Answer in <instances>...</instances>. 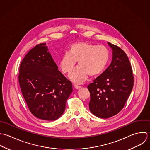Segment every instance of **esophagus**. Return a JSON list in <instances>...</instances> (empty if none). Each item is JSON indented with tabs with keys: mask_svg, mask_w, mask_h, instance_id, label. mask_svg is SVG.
<instances>
[{
	"mask_svg": "<svg viewBox=\"0 0 150 150\" xmlns=\"http://www.w3.org/2000/svg\"><path fill=\"white\" fill-rule=\"evenodd\" d=\"M74 87H75V88L76 89H79L81 88V86H78V85H74Z\"/></svg>",
	"mask_w": 150,
	"mask_h": 150,
	"instance_id": "obj_1",
	"label": "esophagus"
}]
</instances>
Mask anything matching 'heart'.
<instances>
[{
  "label": "heart",
  "instance_id": "heart-1",
  "mask_svg": "<svg viewBox=\"0 0 150 150\" xmlns=\"http://www.w3.org/2000/svg\"><path fill=\"white\" fill-rule=\"evenodd\" d=\"M110 54L104 46H97L88 42H77L71 45L69 53L61 57L60 67L65 74H70L76 62L78 65L70 75V79L77 83H82L88 78L100 75L106 67Z\"/></svg>",
  "mask_w": 150,
  "mask_h": 150
}]
</instances>
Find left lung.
Returning a JSON list of instances; mask_svg holds the SVG:
<instances>
[{
  "label": "left lung",
  "instance_id": "1",
  "mask_svg": "<svg viewBox=\"0 0 150 150\" xmlns=\"http://www.w3.org/2000/svg\"><path fill=\"white\" fill-rule=\"evenodd\" d=\"M112 49L110 66L88 85L89 109L100 118H108L118 114L124 107L133 87L134 78L129 60L118 46L108 42Z\"/></svg>",
  "mask_w": 150,
  "mask_h": 150
}]
</instances>
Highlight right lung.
I'll list each match as a JSON object with an SVG mask.
<instances>
[{
    "instance_id": "obj_1",
    "label": "right lung",
    "mask_w": 150,
    "mask_h": 150,
    "mask_svg": "<svg viewBox=\"0 0 150 150\" xmlns=\"http://www.w3.org/2000/svg\"><path fill=\"white\" fill-rule=\"evenodd\" d=\"M19 72L20 86L31 114L46 120L60 118L72 92V84L58 70L45 43L28 52Z\"/></svg>"
}]
</instances>
